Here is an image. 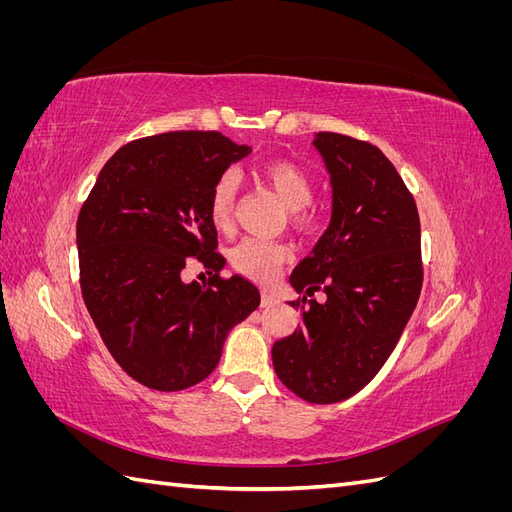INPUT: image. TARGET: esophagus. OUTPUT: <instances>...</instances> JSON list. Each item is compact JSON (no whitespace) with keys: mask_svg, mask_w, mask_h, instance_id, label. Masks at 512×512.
Returning a JSON list of instances; mask_svg holds the SVG:
<instances>
[{"mask_svg":"<svg viewBox=\"0 0 512 512\" xmlns=\"http://www.w3.org/2000/svg\"><path fill=\"white\" fill-rule=\"evenodd\" d=\"M277 303V299H275V294H271V292H262V307H273Z\"/></svg>","mask_w":512,"mask_h":512,"instance_id":"1","label":"esophagus"}]
</instances>
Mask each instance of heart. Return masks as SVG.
Wrapping results in <instances>:
<instances>
[{"instance_id":"heart-1","label":"heart","mask_w":512,"mask_h":512,"mask_svg":"<svg viewBox=\"0 0 512 512\" xmlns=\"http://www.w3.org/2000/svg\"><path fill=\"white\" fill-rule=\"evenodd\" d=\"M260 177L265 179L269 188L280 196L284 207L292 211V220L297 224H309L312 218L305 213L307 205L314 198V181L309 179L305 170L297 164L286 160H273L260 168ZM239 190V177L235 170H226L213 183L209 196V215L211 222L224 228L232 220L235 211V200ZM286 247L271 241L260 239H245L241 241L230 254L232 267L239 273L252 277L258 282H271L277 275L282 262L286 260Z\"/></svg>"}]
</instances>
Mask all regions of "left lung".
Masks as SVG:
<instances>
[{
	"instance_id": "obj_1",
	"label": "left lung",
	"mask_w": 512,
	"mask_h": 512,
	"mask_svg": "<svg viewBox=\"0 0 512 512\" xmlns=\"http://www.w3.org/2000/svg\"><path fill=\"white\" fill-rule=\"evenodd\" d=\"M331 181V220L290 275L303 324L271 348L275 374L309 404L359 393L395 350L423 286L421 222L412 194L384 153L356 138L318 132ZM294 305V303H292Z\"/></svg>"
}]
</instances>
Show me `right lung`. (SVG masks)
Listing matches in <instances>:
<instances>
[{"mask_svg":"<svg viewBox=\"0 0 512 512\" xmlns=\"http://www.w3.org/2000/svg\"><path fill=\"white\" fill-rule=\"evenodd\" d=\"M252 147L220 132H166L123 145L104 164L76 222L87 312L119 367L156 391H183L218 367L230 329L260 305L226 260L209 196ZM196 257L200 287L182 269Z\"/></svg>","mask_w":512,"mask_h":512,"instance_id":"add662e5","label":"right lung"}]
</instances>
